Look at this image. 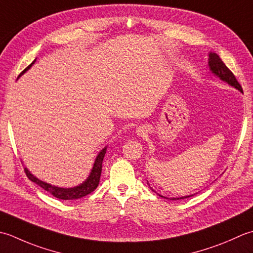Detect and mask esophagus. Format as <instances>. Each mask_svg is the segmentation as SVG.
<instances>
[{
  "mask_svg": "<svg viewBox=\"0 0 253 253\" xmlns=\"http://www.w3.org/2000/svg\"><path fill=\"white\" fill-rule=\"evenodd\" d=\"M135 133H136V135H137V136H143L144 134H145V130H144L143 127H137Z\"/></svg>",
  "mask_w": 253,
  "mask_h": 253,
  "instance_id": "esophagus-1",
  "label": "esophagus"
}]
</instances>
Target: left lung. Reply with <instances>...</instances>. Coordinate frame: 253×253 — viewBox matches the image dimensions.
Segmentation results:
<instances>
[{
	"label": "left lung",
	"mask_w": 253,
	"mask_h": 253,
	"mask_svg": "<svg viewBox=\"0 0 253 253\" xmlns=\"http://www.w3.org/2000/svg\"><path fill=\"white\" fill-rule=\"evenodd\" d=\"M209 70L211 73H212L215 77H217V79H219L220 81L225 82L226 84H228L229 86L234 87V88L238 89L239 91L242 92V88L241 86L239 85L238 82H237L235 75L231 73L230 70L227 68V66L225 65V63L223 61L220 60V58L218 56V54H216L215 52H210L209 53ZM147 184L149 185L148 181H147ZM152 188V187H149ZM153 190V189H152ZM154 191V190H153ZM157 193V192H156ZM159 197L162 198H165V199H168L166 197H163V195H161L159 193H157ZM195 194V193H194ZM194 194H190V195H184V197H180V198H170L168 200H181V199H187V198H190L192 197V195Z\"/></svg>",
	"instance_id": "1"
}]
</instances>
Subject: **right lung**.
Masks as SVG:
<instances>
[{
	"label": "right lung",
	"mask_w": 253,
	"mask_h": 253,
	"mask_svg": "<svg viewBox=\"0 0 253 253\" xmlns=\"http://www.w3.org/2000/svg\"><path fill=\"white\" fill-rule=\"evenodd\" d=\"M37 59H35L34 62L29 66H27L22 73H20L19 76H22L24 73H26L32 66L35 64V62ZM107 147H104L101 151L98 153V155L95 159L94 165H92V168L90 170V172L88 174L83 182L75 185V187H71V188H62V187H56V185H53L48 182H44L42 180H40L39 178H37L33 174L32 172L29 171L27 167H25V172L27 174V177L29 178V180H32L33 182H35L36 184H38L39 187L42 188L45 191L51 193L55 197L56 199L60 200H76L80 198H83L85 195L91 193L94 190L98 187L99 184V180H100V176H101V168H102V161H104V157L106 155L107 152Z\"/></svg>",
	"instance_id": "1"
}]
</instances>
